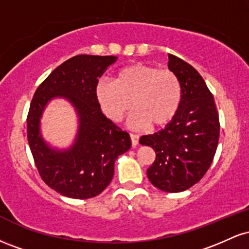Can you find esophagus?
Listing matches in <instances>:
<instances>
[{
	"instance_id": "esophagus-1",
	"label": "esophagus",
	"mask_w": 249,
	"mask_h": 249,
	"mask_svg": "<svg viewBox=\"0 0 249 249\" xmlns=\"http://www.w3.org/2000/svg\"><path fill=\"white\" fill-rule=\"evenodd\" d=\"M130 137H131V142H132L133 146H136V145H138V142H139V136H138V134L130 133Z\"/></svg>"
}]
</instances>
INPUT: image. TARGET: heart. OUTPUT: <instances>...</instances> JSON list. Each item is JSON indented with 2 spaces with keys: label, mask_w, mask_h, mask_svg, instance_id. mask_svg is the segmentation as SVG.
Masks as SVG:
<instances>
[{
  "label": "heart",
  "mask_w": 249,
  "mask_h": 249,
  "mask_svg": "<svg viewBox=\"0 0 249 249\" xmlns=\"http://www.w3.org/2000/svg\"><path fill=\"white\" fill-rule=\"evenodd\" d=\"M96 95L102 110L112 121H121L132 107L130 123L133 127L148 124L160 127L172 122L178 113L182 87L173 71L134 63L119 70L115 82H99Z\"/></svg>",
  "instance_id": "1"
}]
</instances>
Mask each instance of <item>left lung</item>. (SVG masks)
<instances>
[{
	"instance_id": "8db88e82",
	"label": "left lung",
	"mask_w": 249,
	"mask_h": 249,
	"mask_svg": "<svg viewBox=\"0 0 249 249\" xmlns=\"http://www.w3.org/2000/svg\"><path fill=\"white\" fill-rule=\"evenodd\" d=\"M168 69L181 83V105L165 128L142 136L139 142L156 152L147 168L151 184L176 193L192 187L207 172L218 147L220 123L213 95L198 71L171 53Z\"/></svg>"
}]
</instances>
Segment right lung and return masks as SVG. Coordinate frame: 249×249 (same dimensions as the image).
Listing matches in <instances>:
<instances>
[{"mask_svg": "<svg viewBox=\"0 0 249 249\" xmlns=\"http://www.w3.org/2000/svg\"><path fill=\"white\" fill-rule=\"evenodd\" d=\"M116 56L77 55L62 63L37 88L27 118L28 142L39 176L68 198L98 196L111 182L118 156L131 147L130 134L103 115L96 95L98 78ZM56 96L68 99L79 116V131L68 150L51 149L39 132L45 105Z\"/></svg>", "mask_w": 249, "mask_h": 249, "instance_id": "right-lung-1", "label": "right lung"}]
</instances>
